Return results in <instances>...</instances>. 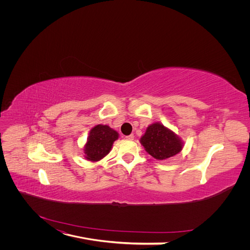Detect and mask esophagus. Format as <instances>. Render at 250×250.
<instances>
[{"instance_id":"34e87169","label":"esophagus","mask_w":250,"mask_h":250,"mask_svg":"<svg viewBox=\"0 0 250 250\" xmlns=\"http://www.w3.org/2000/svg\"><path fill=\"white\" fill-rule=\"evenodd\" d=\"M126 139H127V140H134V139H135V136L132 134V135H129V136H126Z\"/></svg>"}]
</instances>
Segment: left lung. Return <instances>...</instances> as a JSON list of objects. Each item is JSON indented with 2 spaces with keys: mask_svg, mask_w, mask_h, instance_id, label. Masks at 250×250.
<instances>
[{
  "mask_svg": "<svg viewBox=\"0 0 250 250\" xmlns=\"http://www.w3.org/2000/svg\"><path fill=\"white\" fill-rule=\"evenodd\" d=\"M140 142L146 152L157 160L171 158L183 148V142L180 137L160 123L150 125Z\"/></svg>",
  "mask_w": 250,
  "mask_h": 250,
  "instance_id": "1",
  "label": "left lung"
}]
</instances>
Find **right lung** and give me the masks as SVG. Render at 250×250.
<instances>
[{"label": "right lung", "mask_w": 250, "mask_h": 250, "mask_svg": "<svg viewBox=\"0 0 250 250\" xmlns=\"http://www.w3.org/2000/svg\"><path fill=\"white\" fill-rule=\"evenodd\" d=\"M117 139L118 133L106 125H97L92 127L84 146L85 158L92 162L101 160L110 152Z\"/></svg>", "instance_id": "obj_1"}]
</instances>
